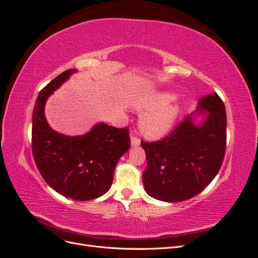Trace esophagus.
Returning <instances> with one entry per match:
<instances>
[{
    "label": "esophagus",
    "instance_id": "obj_1",
    "mask_svg": "<svg viewBox=\"0 0 258 258\" xmlns=\"http://www.w3.org/2000/svg\"><path fill=\"white\" fill-rule=\"evenodd\" d=\"M140 143H141V140H140L139 138H136L135 136L131 137V146H132V147L139 146Z\"/></svg>",
    "mask_w": 258,
    "mask_h": 258
}]
</instances>
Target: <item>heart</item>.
I'll use <instances>...</instances> for the list:
<instances>
[{"mask_svg": "<svg viewBox=\"0 0 258 258\" xmlns=\"http://www.w3.org/2000/svg\"><path fill=\"white\" fill-rule=\"evenodd\" d=\"M176 93L173 91H153L140 98L135 103L138 112H146L140 120V129L147 139L157 140L167 135L172 128L182 105L173 101Z\"/></svg>", "mask_w": 258, "mask_h": 258, "instance_id": "heart-1", "label": "heart"}]
</instances>
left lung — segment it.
Segmentation results:
<instances>
[{
    "mask_svg": "<svg viewBox=\"0 0 258 258\" xmlns=\"http://www.w3.org/2000/svg\"><path fill=\"white\" fill-rule=\"evenodd\" d=\"M225 105L217 93L202 98L190 116L161 141L141 145L147 167L145 191L165 202H181L204 190L220 171L226 147Z\"/></svg>",
    "mask_w": 258,
    "mask_h": 258,
    "instance_id": "8db88e82",
    "label": "left lung"
}]
</instances>
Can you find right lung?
Returning <instances> with one entry per match:
<instances>
[{
    "label": "right lung",
    "mask_w": 258,
    "mask_h": 258,
    "mask_svg": "<svg viewBox=\"0 0 258 258\" xmlns=\"http://www.w3.org/2000/svg\"><path fill=\"white\" fill-rule=\"evenodd\" d=\"M74 69L61 73L38 93L32 115V152L41 175L53 190L67 198L87 201L111 188L114 170L130 147L128 129L97 122L82 136L53 130L46 119L45 104Z\"/></svg>",
    "instance_id": "1"
}]
</instances>
